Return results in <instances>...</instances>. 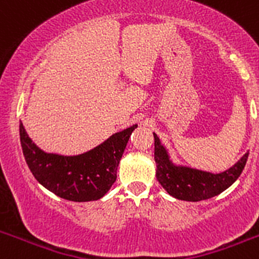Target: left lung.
<instances>
[{
  "mask_svg": "<svg viewBox=\"0 0 259 259\" xmlns=\"http://www.w3.org/2000/svg\"><path fill=\"white\" fill-rule=\"evenodd\" d=\"M154 135V159L157 163V180L172 197L183 201H202L218 196L231 187L241 175L249 153L235 166L221 174L194 170L191 167L176 166L170 161L166 148Z\"/></svg>",
  "mask_w": 259,
  "mask_h": 259,
  "instance_id": "1",
  "label": "left lung"
}]
</instances>
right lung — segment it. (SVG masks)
Instances as JSON below:
<instances>
[{
    "mask_svg": "<svg viewBox=\"0 0 259 259\" xmlns=\"http://www.w3.org/2000/svg\"><path fill=\"white\" fill-rule=\"evenodd\" d=\"M137 124L116 132L101 145L79 155L45 153L19 125L23 154L35 179L58 197L75 202L104 197L116 180V170Z\"/></svg>",
    "mask_w": 259,
    "mask_h": 259,
    "instance_id": "right-lung-1",
    "label": "right lung"
}]
</instances>
